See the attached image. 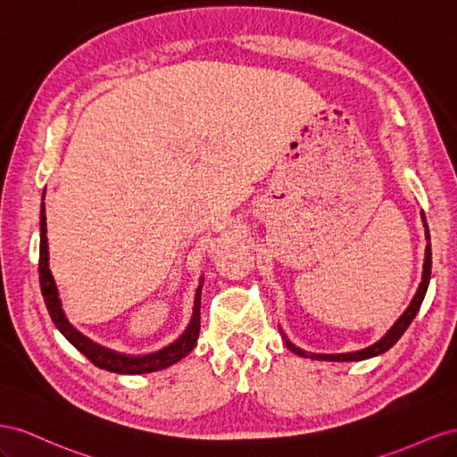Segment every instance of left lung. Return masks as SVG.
<instances>
[{"label":"left lung","instance_id":"1","mask_svg":"<svg viewBox=\"0 0 457 457\" xmlns=\"http://www.w3.org/2000/svg\"><path fill=\"white\" fill-rule=\"evenodd\" d=\"M421 218H423V226H425V237H427V249H425V262H423V276H421V283L420 287H417V291L411 298L410 306L403 310V314L393 323V328H390L379 341L361 348V350H356V352H343V354H316V352H306L303 348H298L296 345H293L289 338L285 337V333L281 331L283 338H285V345L289 350H293L295 354L303 356V358H312V360H325V361H361V360H368V358H373V356H379L383 354V352H386L390 346H395L398 338L403 335V331H406L410 328V323L413 321V318L417 316V312H420L421 308V303L425 298V293H427V287H428V281H431V266H433V260H431V236H428V228H427V220H425V214L421 212Z\"/></svg>","mask_w":457,"mask_h":457}]
</instances>
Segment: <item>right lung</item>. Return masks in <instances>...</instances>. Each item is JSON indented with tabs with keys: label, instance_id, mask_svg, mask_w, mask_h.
I'll return each instance as SVG.
<instances>
[{
	"label": "right lung",
	"instance_id": "obj_1",
	"mask_svg": "<svg viewBox=\"0 0 457 457\" xmlns=\"http://www.w3.org/2000/svg\"><path fill=\"white\" fill-rule=\"evenodd\" d=\"M46 197V191H44ZM42 197V212H40V287H42V295L47 306V312L51 320H54L55 328L64 335V338L76 348L80 350L82 354L94 363V366L107 370L112 373H124V375H141V373H153V371H161L174 366L176 361L181 358H186L189 352L193 350L195 343L199 338V329H201V289H203V281L204 278L201 276L197 291H195V303H193V316L187 323L186 331L181 333L174 343L166 345L164 348L149 352V354H122V352L111 350L107 346H101L97 343L91 341L86 335L78 331L74 325L64 316V310L59 298V291L54 276H51L49 270V249H47V224H46V204Z\"/></svg>",
	"mask_w": 457,
	"mask_h": 457
}]
</instances>
